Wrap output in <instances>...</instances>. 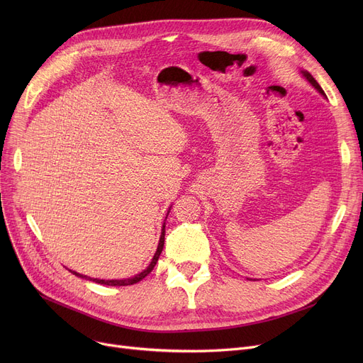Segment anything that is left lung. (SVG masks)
Listing matches in <instances>:
<instances>
[{
    "instance_id": "1",
    "label": "left lung",
    "mask_w": 363,
    "mask_h": 363,
    "mask_svg": "<svg viewBox=\"0 0 363 363\" xmlns=\"http://www.w3.org/2000/svg\"><path fill=\"white\" fill-rule=\"evenodd\" d=\"M301 73H303V76H304V78H306V79H308V81H309V82L312 84V86H315V88L318 89V92H320L322 95H325V92H323V89L320 88V85H319V84H318V82L315 81V78H313V76H312V74H311L309 72H304V70H303Z\"/></svg>"
}]
</instances>
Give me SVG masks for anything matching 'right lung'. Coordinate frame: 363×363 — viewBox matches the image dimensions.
<instances>
[{
    "instance_id": "add662e5",
    "label": "right lung",
    "mask_w": 363,
    "mask_h": 363,
    "mask_svg": "<svg viewBox=\"0 0 363 363\" xmlns=\"http://www.w3.org/2000/svg\"><path fill=\"white\" fill-rule=\"evenodd\" d=\"M170 211V208H169ZM169 213V212H167ZM167 218V216H166ZM163 245H164V223H163V228H162V235H160V241H159V245H157V250H156V253H155V257H152V260L150 262V264L147 266V269H144L141 274H138V275H135V277H132V278H128V279H97V278H88V277H85V275H81V274H78V272H74V271H70L73 275H76V277H79V278H88L89 281H94V282H99V284H103V285H111V287H121V285H132V284H137V282H140L143 278H145L151 271H152V268H155L156 266V263H157V260H159V256H160V253H162V250H163Z\"/></svg>"
}]
</instances>
